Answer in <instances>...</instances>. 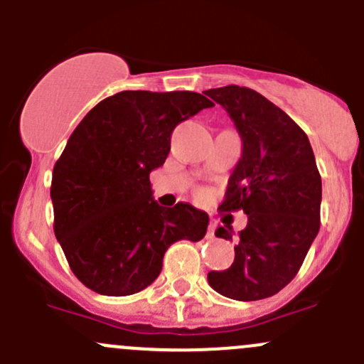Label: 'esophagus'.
Listing matches in <instances>:
<instances>
[{
    "label": "esophagus",
    "mask_w": 364,
    "mask_h": 364,
    "mask_svg": "<svg viewBox=\"0 0 364 364\" xmlns=\"http://www.w3.org/2000/svg\"><path fill=\"white\" fill-rule=\"evenodd\" d=\"M215 229H216V222H215V220H211V222H209V225H208V236L209 237L215 236Z\"/></svg>",
    "instance_id": "34e87169"
}]
</instances>
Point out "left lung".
Here are the masks:
<instances>
[{
	"label": "left lung",
	"instance_id": "obj_1",
	"mask_svg": "<svg viewBox=\"0 0 364 364\" xmlns=\"http://www.w3.org/2000/svg\"><path fill=\"white\" fill-rule=\"evenodd\" d=\"M204 93L229 112L243 139L218 209H243L248 216L232 266L209 271L208 282L230 299L271 297L291 284L321 229L322 181L314 151L299 124L250 87L230 84ZM215 234L232 240L223 227Z\"/></svg>",
	"mask_w": 364,
	"mask_h": 364
}]
</instances>
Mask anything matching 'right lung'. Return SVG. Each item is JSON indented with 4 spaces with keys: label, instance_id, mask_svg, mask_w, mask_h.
<instances>
[{
    "label": "right lung",
    "instance_id": "obj_1",
    "mask_svg": "<svg viewBox=\"0 0 364 364\" xmlns=\"http://www.w3.org/2000/svg\"><path fill=\"white\" fill-rule=\"evenodd\" d=\"M208 107L192 91H121L70 135L50 183L54 234L87 289L135 294L156 280L172 243L204 237L209 216L188 203L156 204L149 172L164 165L174 128Z\"/></svg>",
    "mask_w": 364,
    "mask_h": 364
}]
</instances>
